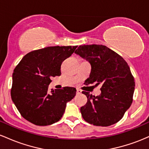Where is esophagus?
<instances>
[{
  "mask_svg": "<svg viewBox=\"0 0 149 149\" xmlns=\"http://www.w3.org/2000/svg\"><path fill=\"white\" fill-rule=\"evenodd\" d=\"M77 93H78V94L81 93V91L79 89V88H77Z\"/></svg>",
  "mask_w": 149,
  "mask_h": 149,
  "instance_id": "1",
  "label": "esophagus"
}]
</instances>
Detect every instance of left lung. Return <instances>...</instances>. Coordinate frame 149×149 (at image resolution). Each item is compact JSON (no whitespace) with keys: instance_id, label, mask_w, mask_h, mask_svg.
Masks as SVG:
<instances>
[{"instance_id":"1","label":"left lung","mask_w":149,"mask_h":149,"mask_svg":"<svg viewBox=\"0 0 149 149\" xmlns=\"http://www.w3.org/2000/svg\"><path fill=\"white\" fill-rule=\"evenodd\" d=\"M90 63L91 71L86 85L101 84V93L93 96L83 91L87 97L81 107V116L89 124L108 127L123 118L131 106L134 91V78L122 56L103 45H83L75 51Z\"/></svg>"}]
</instances>
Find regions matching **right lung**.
Instances as JSON below:
<instances>
[{
    "label": "right lung",
    "instance_id": "1",
    "mask_svg": "<svg viewBox=\"0 0 149 149\" xmlns=\"http://www.w3.org/2000/svg\"><path fill=\"white\" fill-rule=\"evenodd\" d=\"M75 46H49L29 52L14 69L10 91L22 116L32 124L46 126L61 119L67 102L76 88L65 86L48 92L51 77L61 74V65L74 53Z\"/></svg>",
    "mask_w": 149,
    "mask_h": 149
}]
</instances>
